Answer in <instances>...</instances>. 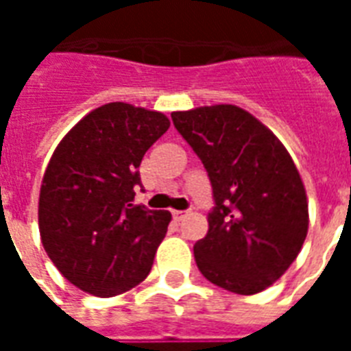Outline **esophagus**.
<instances>
[{
	"label": "esophagus",
	"instance_id": "1",
	"mask_svg": "<svg viewBox=\"0 0 351 351\" xmlns=\"http://www.w3.org/2000/svg\"><path fill=\"white\" fill-rule=\"evenodd\" d=\"M184 217H186V211H173V219H175L176 222L184 219Z\"/></svg>",
	"mask_w": 351,
	"mask_h": 351
}]
</instances>
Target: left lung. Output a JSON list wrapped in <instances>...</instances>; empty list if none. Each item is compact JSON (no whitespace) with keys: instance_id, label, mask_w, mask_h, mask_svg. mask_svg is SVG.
I'll use <instances>...</instances> for the list:
<instances>
[{"instance_id":"8db88e82","label":"left lung","mask_w":351,"mask_h":351,"mask_svg":"<svg viewBox=\"0 0 351 351\" xmlns=\"http://www.w3.org/2000/svg\"><path fill=\"white\" fill-rule=\"evenodd\" d=\"M213 187L208 234L195 261L209 282L239 295L269 288L308 233L304 184L278 138L237 106L171 114Z\"/></svg>"}]
</instances>
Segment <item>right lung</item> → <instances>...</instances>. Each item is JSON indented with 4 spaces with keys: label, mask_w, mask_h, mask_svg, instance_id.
I'll return each instance as SVG.
<instances>
[{
    "label": "right lung",
    "mask_w": 351,
    "mask_h": 351,
    "mask_svg": "<svg viewBox=\"0 0 351 351\" xmlns=\"http://www.w3.org/2000/svg\"><path fill=\"white\" fill-rule=\"evenodd\" d=\"M167 129L162 112L112 101L80 120L52 154L40 191V234L76 288L112 297L151 271L171 213L131 202L142 187L143 154Z\"/></svg>",
    "instance_id": "1"
}]
</instances>
